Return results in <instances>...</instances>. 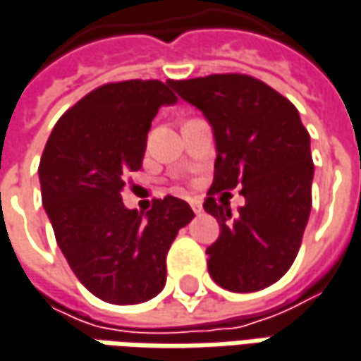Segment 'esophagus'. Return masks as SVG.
Here are the masks:
<instances>
[{
  "mask_svg": "<svg viewBox=\"0 0 361 361\" xmlns=\"http://www.w3.org/2000/svg\"><path fill=\"white\" fill-rule=\"evenodd\" d=\"M192 209L200 216L202 212H204V205H202V200H197V197H193L192 200Z\"/></svg>",
  "mask_w": 361,
  "mask_h": 361,
  "instance_id": "obj_1",
  "label": "esophagus"
}]
</instances>
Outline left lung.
Instances as JSON below:
<instances>
[{"label":"left lung","instance_id":"left-lung-1","mask_svg":"<svg viewBox=\"0 0 361 361\" xmlns=\"http://www.w3.org/2000/svg\"><path fill=\"white\" fill-rule=\"evenodd\" d=\"M209 121L216 140L214 183L204 209L219 238L205 254L212 280L230 292H257L292 267L310 212L314 161L310 133L290 99L264 81L219 73L169 81ZM243 185L246 204L231 214L219 191Z\"/></svg>","mask_w":361,"mask_h":361}]
</instances>
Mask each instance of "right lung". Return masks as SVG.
<instances>
[{"label":"right lung","mask_w":361,"mask_h":361,"mask_svg":"<svg viewBox=\"0 0 361 361\" xmlns=\"http://www.w3.org/2000/svg\"><path fill=\"white\" fill-rule=\"evenodd\" d=\"M178 97L157 80L106 83L68 109L39 161L45 214L78 280L107 304H142L166 286V255L193 219L180 197L142 214L121 202L126 176L142 168L161 106Z\"/></svg>","instance_id":"1"}]
</instances>
